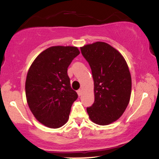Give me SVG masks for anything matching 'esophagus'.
<instances>
[{
    "label": "esophagus",
    "mask_w": 159,
    "mask_h": 159,
    "mask_svg": "<svg viewBox=\"0 0 159 159\" xmlns=\"http://www.w3.org/2000/svg\"><path fill=\"white\" fill-rule=\"evenodd\" d=\"M77 93H78V96H81V94H82V90H81V89L78 90V91H77Z\"/></svg>",
    "instance_id": "34e87169"
}]
</instances>
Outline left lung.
Masks as SVG:
<instances>
[{"label":"left lung","mask_w":159,"mask_h":159,"mask_svg":"<svg viewBox=\"0 0 159 159\" xmlns=\"http://www.w3.org/2000/svg\"><path fill=\"white\" fill-rule=\"evenodd\" d=\"M94 80V102L86 108L89 119L107 125L122 115L129 103L131 76L125 59L108 43L96 42L81 47Z\"/></svg>","instance_id":"left-lung-1"}]
</instances>
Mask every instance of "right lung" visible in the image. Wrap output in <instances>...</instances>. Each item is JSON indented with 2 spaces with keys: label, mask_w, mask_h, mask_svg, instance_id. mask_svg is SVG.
Returning a JSON list of instances; mask_svg holds the SVG:
<instances>
[{
  "label": "right lung",
  "mask_w": 159,
  "mask_h": 159,
  "mask_svg": "<svg viewBox=\"0 0 159 159\" xmlns=\"http://www.w3.org/2000/svg\"><path fill=\"white\" fill-rule=\"evenodd\" d=\"M80 51L74 46H52L37 56L25 80V95L31 111L40 123L59 128L69 120L78 94L70 86L67 68Z\"/></svg>",
  "instance_id": "1"
}]
</instances>
